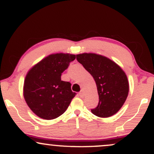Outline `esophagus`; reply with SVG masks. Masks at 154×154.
I'll return each mask as SVG.
<instances>
[{
  "label": "esophagus",
  "mask_w": 154,
  "mask_h": 154,
  "mask_svg": "<svg viewBox=\"0 0 154 154\" xmlns=\"http://www.w3.org/2000/svg\"><path fill=\"white\" fill-rule=\"evenodd\" d=\"M79 95L80 98H83L84 97V93H83V91H80L79 93Z\"/></svg>",
  "instance_id": "1"
}]
</instances>
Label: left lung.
<instances>
[{
    "label": "left lung",
    "instance_id": "left-lung-1",
    "mask_svg": "<svg viewBox=\"0 0 154 154\" xmlns=\"http://www.w3.org/2000/svg\"><path fill=\"white\" fill-rule=\"evenodd\" d=\"M77 60L96 83L99 102L91 112L103 118L115 114L128 95L129 83L125 72L115 62L101 55L78 54Z\"/></svg>",
    "mask_w": 154,
    "mask_h": 154
}]
</instances>
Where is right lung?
Masks as SVG:
<instances>
[{
  "mask_svg": "<svg viewBox=\"0 0 154 154\" xmlns=\"http://www.w3.org/2000/svg\"><path fill=\"white\" fill-rule=\"evenodd\" d=\"M76 55H49L28 72L24 83V97L28 106L42 119L51 120L63 114L76 93L71 83L62 81L61 74Z\"/></svg>",
  "mask_w": 154,
  "mask_h": 154,
  "instance_id": "obj_1",
  "label": "right lung"
}]
</instances>
